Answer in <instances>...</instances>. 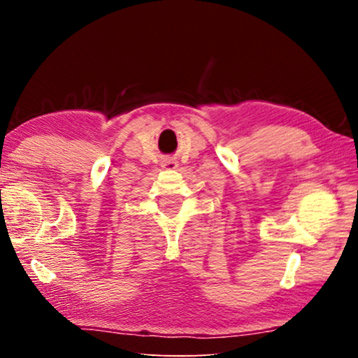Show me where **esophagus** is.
<instances>
[{"mask_svg":"<svg viewBox=\"0 0 358 358\" xmlns=\"http://www.w3.org/2000/svg\"><path fill=\"white\" fill-rule=\"evenodd\" d=\"M162 167L164 169H169V171H173V169L178 167V162L172 159V157H167V159L162 161Z\"/></svg>","mask_w":358,"mask_h":358,"instance_id":"34e87169","label":"esophagus"}]
</instances>
